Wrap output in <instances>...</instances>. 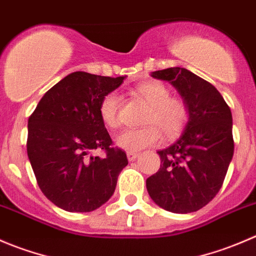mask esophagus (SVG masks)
<instances>
[{
    "mask_svg": "<svg viewBox=\"0 0 256 256\" xmlns=\"http://www.w3.org/2000/svg\"><path fill=\"white\" fill-rule=\"evenodd\" d=\"M127 156L128 160H134V159L138 156V153H136V152H127Z\"/></svg>",
    "mask_w": 256,
    "mask_h": 256,
    "instance_id": "esophagus-1",
    "label": "esophagus"
}]
</instances>
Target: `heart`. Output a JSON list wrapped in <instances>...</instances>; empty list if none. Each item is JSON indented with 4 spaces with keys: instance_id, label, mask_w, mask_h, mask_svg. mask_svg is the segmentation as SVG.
Here are the masks:
<instances>
[{
    "instance_id": "1",
    "label": "heart",
    "mask_w": 256,
    "mask_h": 256,
    "mask_svg": "<svg viewBox=\"0 0 256 256\" xmlns=\"http://www.w3.org/2000/svg\"><path fill=\"white\" fill-rule=\"evenodd\" d=\"M136 93L149 104L144 124L139 129H126L116 138L120 148L128 152H138L162 140V132L169 139L180 136L190 118L188 104L180 98L170 97V90L166 84L156 80L142 83ZM120 97L117 92H110L100 100L98 112L107 127L116 128L120 124Z\"/></svg>"
}]
</instances>
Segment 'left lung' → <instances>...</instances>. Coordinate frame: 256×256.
I'll use <instances>...</instances> for the list:
<instances>
[{
	"instance_id": "1",
	"label": "left lung",
	"mask_w": 256,
	"mask_h": 256,
	"mask_svg": "<svg viewBox=\"0 0 256 256\" xmlns=\"http://www.w3.org/2000/svg\"><path fill=\"white\" fill-rule=\"evenodd\" d=\"M188 104L190 118L178 140L158 150L160 168L146 179L154 203L172 213H193L220 190L234 154L232 110L208 80L180 67L156 70Z\"/></svg>"
}]
</instances>
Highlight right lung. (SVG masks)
<instances>
[{"mask_svg":"<svg viewBox=\"0 0 256 256\" xmlns=\"http://www.w3.org/2000/svg\"><path fill=\"white\" fill-rule=\"evenodd\" d=\"M123 80L73 72L48 90L30 116L27 154L32 169L46 198L63 210L86 213L103 206L128 164L98 112L103 96ZM96 148L105 150L104 158L90 156Z\"/></svg>","mask_w":256,"mask_h":256,"instance_id":"add662e5","label":"right lung"}]
</instances>
